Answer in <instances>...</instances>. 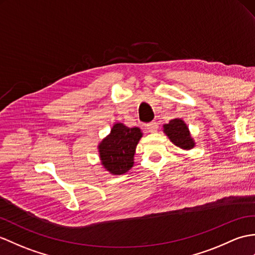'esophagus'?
Returning <instances> with one entry per match:
<instances>
[{"label": "esophagus", "mask_w": 255, "mask_h": 255, "mask_svg": "<svg viewBox=\"0 0 255 255\" xmlns=\"http://www.w3.org/2000/svg\"><path fill=\"white\" fill-rule=\"evenodd\" d=\"M157 128H158V126H157L156 123H150L149 125L146 126V129L149 130L150 132H156L157 131Z\"/></svg>", "instance_id": "1"}]
</instances>
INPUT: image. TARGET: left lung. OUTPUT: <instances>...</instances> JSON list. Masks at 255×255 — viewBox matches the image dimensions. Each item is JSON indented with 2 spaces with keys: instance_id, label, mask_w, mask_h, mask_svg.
<instances>
[{
  "instance_id": "1",
  "label": "left lung",
  "mask_w": 255,
  "mask_h": 255,
  "mask_svg": "<svg viewBox=\"0 0 255 255\" xmlns=\"http://www.w3.org/2000/svg\"><path fill=\"white\" fill-rule=\"evenodd\" d=\"M165 134L167 135L169 140L175 145L182 150H191L194 146V141L191 138L190 131H189L186 123L180 118L171 120L168 124H165L163 126Z\"/></svg>"
}]
</instances>
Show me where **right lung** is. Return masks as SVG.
Here are the masks:
<instances>
[{
	"mask_svg": "<svg viewBox=\"0 0 255 255\" xmlns=\"http://www.w3.org/2000/svg\"><path fill=\"white\" fill-rule=\"evenodd\" d=\"M142 137L140 128L117 123L98 146L101 163L113 175L125 174L133 166L135 147Z\"/></svg>",
	"mask_w": 255,
	"mask_h": 255,
	"instance_id": "1",
	"label": "right lung"
}]
</instances>
